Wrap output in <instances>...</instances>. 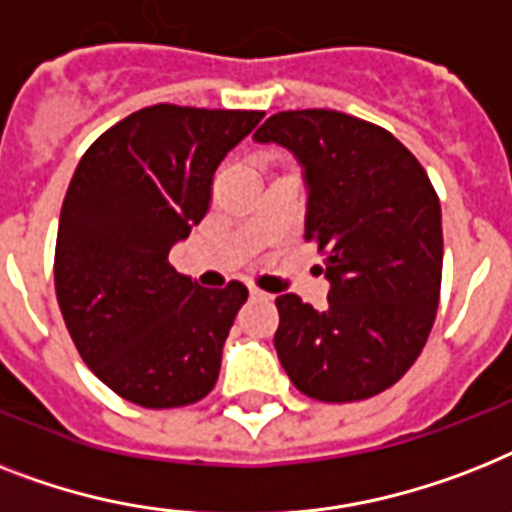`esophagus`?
Segmentation results:
<instances>
[{"label":"esophagus","mask_w":512,"mask_h":512,"mask_svg":"<svg viewBox=\"0 0 512 512\" xmlns=\"http://www.w3.org/2000/svg\"><path fill=\"white\" fill-rule=\"evenodd\" d=\"M249 294H252V299H265V302H268V299H273L268 292H263V289H257V286H249Z\"/></svg>","instance_id":"obj_1"}]
</instances>
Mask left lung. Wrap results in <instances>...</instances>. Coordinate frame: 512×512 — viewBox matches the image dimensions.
<instances>
[{"label": "left lung", "instance_id": "8db88e82", "mask_svg": "<svg viewBox=\"0 0 512 512\" xmlns=\"http://www.w3.org/2000/svg\"><path fill=\"white\" fill-rule=\"evenodd\" d=\"M257 141L292 149L307 181L305 239L326 265L328 307L276 297L278 360L299 392L357 402L418 360L442 289V207L386 128L336 110L276 112Z\"/></svg>", "mask_w": 512, "mask_h": 512}]
</instances>
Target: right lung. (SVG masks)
<instances>
[{
  "label": "right lung",
  "instance_id": "right-lung-1",
  "mask_svg": "<svg viewBox=\"0 0 512 512\" xmlns=\"http://www.w3.org/2000/svg\"><path fill=\"white\" fill-rule=\"evenodd\" d=\"M263 115L144 107L78 162L57 228L54 289L78 355L123 400L165 410L213 392L247 286L202 289L168 255L205 218L220 160Z\"/></svg>",
  "mask_w": 512,
  "mask_h": 512
}]
</instances>
